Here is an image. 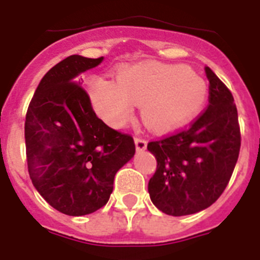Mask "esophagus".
Segmentation results:
<instances>
[{
	"instance_id": "esophagus-1",
	"label": "esophagus",
	"mask_w": 260,
	"mask_h": 260,
	"mask_svg": "<svg viewBox=\"0 0 260 260\" xmlns=\"http://www.w3.org/2000/svg\"><path fill=\"white\" fill-rule=\"evenodd\" d=\"M135 144H136V149L137 150H144L147 148L148 141L144 139V137H136L135 139Z\"/></svg>"
}]
</instances>
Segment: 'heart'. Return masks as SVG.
<instances>
[{
    "instance_id": "heart-1",
    "label": "heart",
    "mask_w": 260,
    "mask_h": 260,
    "mask_svg": "<svg viewBox=\"0 0 260 260\" xmlns=\"http://www.w3.org/2000/svg\"><path fill=\"white\" fill-rule=\"evenodd\" d=\"M93 107L107 123L121 126L141 107L144 123L157 132L172 131L202 111L209 87L201 76L181 64L139 63L117 71L116 82L93 78L88 84Z\"/></svg>"
}]
</instances>
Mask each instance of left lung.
Wrapping results in <instances>:
<instances>
[{
	"label": "left lung",
	"mask_w": 260,
	"mask_h": 260,
	"mask_svg": "<svg viewBox=\"0 0 260 260\" xmlns=\"http://www.w3.org/2000/svg\"><path fill=\"white\" fill-rule=\"evenodd\" d=\"M209 104L187 128L148 143L157 168L150 200L165 214L181 217L213 205L228 186L241 149L234 98L209 67Z\"/></svg>",
	"instance_id": "1"
}]
</instances>
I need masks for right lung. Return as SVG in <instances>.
<instances>
[{
    "label": "right lung",
    "instance_id": "1",
    "mask_svg": "<svg viewBox=\"0 0 260 260\" xmlns=\"http://www.w3.org/2000/svg\"><path fill=\"white\" fill-rule=\"evenodd\" d=\"M100 58L67 56L42 78L26 112V160L38 193L67 215L108 202L115 174L134 157V137L96 116L78 79Z\"/></svg>",
    "mask_w": 260,
    "mask_h": 260
}]
</instances>
